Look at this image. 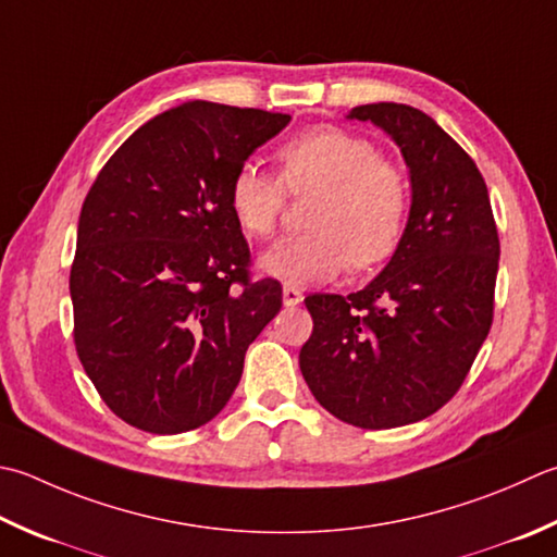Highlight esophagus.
Segmentation results:
<instances>
[{"mask_svg":"<svg viewBox=\"0 0 557 557\" xmlns=\"http://www.w3.org/2000/svg\"><path fill=\"white\" fill-rule=\"evenodd\" d=\"M282 301H285V307H297V304L304 301V292L292 285H285L282 287Z\"/></svg>","mask_w":557,"mask_h":557,"instance_id":"obj_1","label":"esophagus"}]
</instances>
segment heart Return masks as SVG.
<instances>
[{
	"mask_svg": "<svg viewBox=\"0 0 557 557\" xmlns=\"http://www.w3.org/2000/svg\"><path fill=\"white\" fill-rule=\"evenodd\" d=\"M280 181L253 163L228 183V210L244 234H275L285 190L319 193L307 214L309 234L287 238L260 258L268 275L287 285L333 280L350 265L374 268L396 253L408 222V185L372 141L321 125L275 151Z\"/></svg>",
	"mask_w": 557,
	"mask_h": 557,
	"instance_id": "obj_1",
	"label": "heart"
}]
</instances>
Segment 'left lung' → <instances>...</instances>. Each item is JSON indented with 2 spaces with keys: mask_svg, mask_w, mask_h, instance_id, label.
I'll use <instances>...</instances> for the list:
<instances>
[{
  "mask_svg": "<svg viewBox=\"0 0 557 557\" xmlns=\"http://www.w3.org/2000/svg\"><path fill=\"white\" fill-rule=\"evenodd\" d=\"M410 169L396 253L364 289L304 299L313 333L299 352L321 406L362 430L430 418L454 398L493 325L499 238L475 161L412 106L367 103Z\"/></svg>",
  "mask_w": 557,
  "mask_h": 557,
  "instance_id": "obj_1",
  "label": "left lung"
}]
</instances>
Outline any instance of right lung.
Here are the masks:
<instances>
[{"instance_id":"add662e5","label":"right lung","mask_w":557,"mask_h":557,"mask_svg":"<svg viewBox=\"0 0 557 557\" xmlns=\"http://www.w3.org/2000/svg\"><path fill=\"white\" fill-rule=\"evenodd\" d=\"M289 115L190 101L151 117L98 173L70 272L74 345L98 396L151 434L200 428L282 307L250 280L228 183Z\"/></svg>"}]
</instances>
